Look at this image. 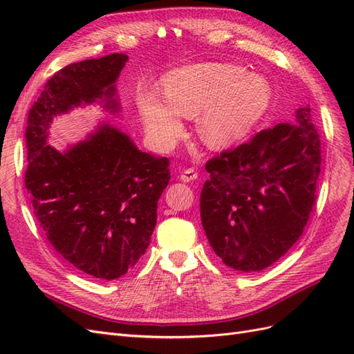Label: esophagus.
<instances>
[{
	"mask_svg": "<svg viewBox=\"0 0 354 354\" xmlns=\"http://www.w3.org/2000/svg\"><path fill=\"white\" fill-rule=\"evenodd\" d=\"M196 178H198V173L194 168H187L180 174V180L185 181V183H189V181H194Z\"/></svg>",
	"mask_w": 354,
	"mask_h": 354,
	"instance_id": "1",
	"label": "esophagus"
}]
</instances>
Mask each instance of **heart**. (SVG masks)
Listing matches in <instances>:
<instances>
[{
  "mask_svg": "<svg viewBox=\"0 0 354 354\" xmlns=\"http://www.w3.org/2000/svg\"><path fill=\"white\" fill-rule=\"evenodd\" d=\"M167 103L145 95L138 103L147 134L169 147L183 131L181 116L194 118L201 140L224 149L251 133L269 109L270 85L229 63H198L174 71L164 84Z\"/></svg>",
  "mask_w": 354,
  "mask_h": 354,
  "instance_id": "1",
  "label": "heart"
}]
</instances>
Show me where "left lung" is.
<instances>
[{
  "label": "left lung",
  "mask_w": 354,
  "mask_h": 354,
  "mask_svg": "<svg viewBox=\"0 0 354 354\" xmlns=\"http://www.w3.org/2000/svg\"><path fill=\"white\" fill-rule=\"evenodd\" d=\"M320 137L310 106L208 160L201 220L209 245L234 270L260 272L299 239L316 201Z\"/></svg>",
  "instance_id": "1"
}]
</instances>
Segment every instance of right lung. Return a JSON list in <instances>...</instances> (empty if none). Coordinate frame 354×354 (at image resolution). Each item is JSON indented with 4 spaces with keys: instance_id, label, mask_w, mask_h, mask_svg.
Here are the masks:
<instances>
[{
    "instance_id": "add662e5",
    "label": "right lung",
    "mask_w": 354,
    "mask_h": 354,
    "mask_svg": "<svg viewBox=\"0 0 354 354\" xmlns=\"http://www.w3.org/2000/svg\"><path fill=\"white\" fill-rule=\"evenodd\" d=\"M128 60L115 53L60 69L47 81L28 115L25 186L55 250L81 272L112 281L131 270L156 226L169 160L138 151L109 122L57 151L47 145L56 116L94 102L120 111L116 80Z\"/></svg>"
}]
</instances>
